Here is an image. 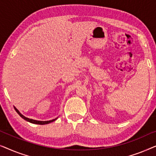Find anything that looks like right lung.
<instances>
[{
	"instance_id": "1",
	"label": "right lung",
	"mask_w": 156,
	"mask_h": 156,
	"mask_svg": "<svg viewBox=\"0 0 156 156\" xmlns=\"http://www.w3.org/2000/svg\"><path fill=\"white\" fill-rule=\"evenodd\" d=\"M14 108H15V110L16 111V112L18 113V114L20 115V117H22V118L23 119H25V121H28V122H30V123H35V124H40V125H44V124H48V123H51V122H52V121H55L57 119H53V120H50V121H36V120H33V119H28V118H27V117H25L24 116H23V115H22L20 114V112H19V111L17 109V108H16V107H14Z\"/></svg>"
}]
</instances>
